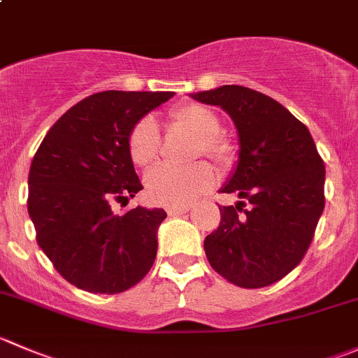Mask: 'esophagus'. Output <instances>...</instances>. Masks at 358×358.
Listing matches in <instances>:
<instances>
[{
    "label": "esophagus",
    "mask_w": 358,
    "mask_h": 358,
    "mask_svg": "<svg viewBox=\"0 0 358 358\" xmlns=\"http://www.w3.org/2000/svg\"><path fill=\"white\" fill-rule=\"evenodd\" d=\"M166 211H168L169 217H178V215H183L189 211V208L187 206H168L166 208Z\"/></svg>",
    "instance_id": "obj_1"
}]
</instances>
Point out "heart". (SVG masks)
I'll use <instances>...</instances> for the list:
<instances>
[{
    "instance_id": "heart-1",
    "label": "heart",
    "mask_w": 358,
    "mask_h": 358,
    "mask_svg": "<svg viewBox=\"0 0 358 358\" xmlns=\"http://www.w3.org/2000/svg\"><path fill=\"white\" fill-rule=\"evenodd\" d=\"M169 124L175 131L196 138L194 154L206 155L220 168H229L236 159L231 140L218 134L220 120L210 108L196 103L173 110ZM127 148L133 162L148 168L159 157L161 136L154 120L143 119L131 129ZM215 182L213 171L206 162H196L190 168L157 166L145 178V190L152 203L162 206H187L206 192Z\"/></svg>"
}]
</instances>
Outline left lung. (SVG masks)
Here are the masks:
<instances>
[{"label": "left lung", "instance_id": "obj_1", "mask_svg": "<svg viewBox=\"0 0 358 358\" xmlns=\"http://www.w3.org/2000/svg\"><path fill=\"white\" fill-rule=\"evenodd\" d=\"M220 106L238 133V161L220 192V225L204 239L211 267L234 285L260 289L303 260L325 206L324 161L310 131L269 96L241 85L189 94Z\"/></svg>", "mask_w": 358, "mask_h": 358}]
</instances>
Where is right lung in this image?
Wrapping results in <instances>:
<instances>
[{
    "mask_svg": "<svg viewBox=\"0 0 358 358\" xmlns=\"http://www.w3.org/2000/svg\"><path fill=\"white\" fill-rule=\"evenodd\" d=\"M173 96H89L48 129L34 154L27 213L40 248L76 289L119 294L150 271L166 211L136 206L115 215L112 203H127L143 189L127 148L129 133Z\"/></svg>",
    "mask_w": 358,
    "mask_h": 358,
    "instance_id": "obj_1",
    "label": "right lung"
}]
</instances>
